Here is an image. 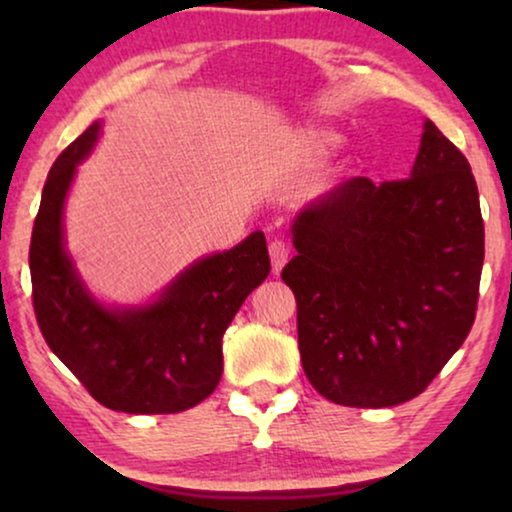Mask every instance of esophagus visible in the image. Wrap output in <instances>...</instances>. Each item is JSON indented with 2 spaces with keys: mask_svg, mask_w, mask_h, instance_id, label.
<instances>
[{
  "mask_svg": "<svg viewBox=\"0 0 512 512\" xmlns=\"http://www.w3.org/2000/svg\"><path fill=\"white\" fill-rule=\"evenodd\" d=\"M268 251H270V263H272V272H277L284 268L286 265V261H289V256H291V249H289V244H286L284 240H272L270 242V247H268Z\"/></svg>",
  "mask_w": 512,
  "mask_h": 512,
  "instance_id": "34e87169",
  "label": "esophagus"
}]
</instances>
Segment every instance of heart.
I'll return each mask as SVG.
<instances>
[{
    "mask_svg": "<svg viewBox=\"0 0 512 512\" xmlns=\"http://www.w3.org/2000/svg\"><path fill=\"white\" fill-rule=\"evenodd\" d=\"M312 144L328 149V146L338 144V135H333V132H317V135H312Z\"/></svg>",
    "mask_w": 512,
    "mask_h": 512,
    "instance_id": "b5f03b06",
    "label": "heart"
}]
</instances>
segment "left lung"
I'll list each match as a JSON object with an SVG mask.
<instances>
[{
	"mask_svg": "<svg viewBox=\"0 0 512 512\" xmlns=\"http://www.w3.org/2000/svg\"><path fill=\"white\" fill-rule=\"evenodd\" d=\"M282 270L303 370L321 396L389 408L429 387L475 321L485 261L478 186L431 121L408 179L354 177L307 205Z\"/></svg>",
	"mask_w": 512,
	"mask_h": 512,
	"instance_id": "1",
	"label": "left lung"
}]
</instances>
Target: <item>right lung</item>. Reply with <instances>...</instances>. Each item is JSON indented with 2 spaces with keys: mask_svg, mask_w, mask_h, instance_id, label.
Wrapping results in <instances>:
<instances>
[{
  "mask_svg": "<svg viewBox=\"0 0 512 512\" xmlns=\"http://www.w3.org/2000/svg\"><path fill=\"white\" fill-rule=\"evenodd\" d=\"M100 128L90 125L48 172L30 242L34 314L46 345L97 403L130 415H172L205 401L219 384L223 333L270 275L265 235L256 230L237 247L193 263L156 303L100 305L76 275L62 237L69 184Z\"/></svg>",
  "mask_w": 512,
  "mask_h": 512,
  "instance_id": "obj_1",
  "label": "right lung"
}]
</instances>
